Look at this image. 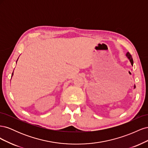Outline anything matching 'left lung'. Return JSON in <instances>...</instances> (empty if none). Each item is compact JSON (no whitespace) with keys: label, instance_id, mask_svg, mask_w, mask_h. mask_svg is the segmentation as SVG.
Segmentation results:
<instances>
[{"label":"left lung","instance_id":"1","mask_svg":"<svg viewBox=\"0 0 148 148\" xmlns=\"http://www.w3.org/2000/svg\"><path fill=\"white\" fill-rule=\"evenodd\" d=\"M126 56H127V57L128 58V59L130 60V61L131 64L133 65V58H132V57L130 53L129 52H127Z\"/></svg>","mask_w":148,"mask_h":148}]
</instances>
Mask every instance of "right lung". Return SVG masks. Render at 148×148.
Wrapping results in <instances>:
<instances>
[{
    "mask_svg": "<svg viewBox=\"0 0 148 148\" xmlns=\"http://www.w3.org/2000/svg\"><path fill=\"white\" fill-rule=\"evenodd\" d=\"M18 59H17V60H18ZM17 60H16V62H17ZM13 72L12 73V76H13Z\"/></svg>",
    "mask_w": 148,
    "mask_h": 148,
    "instance_id": "obj_1",
    "label": "right lung"
}]
</instances>
